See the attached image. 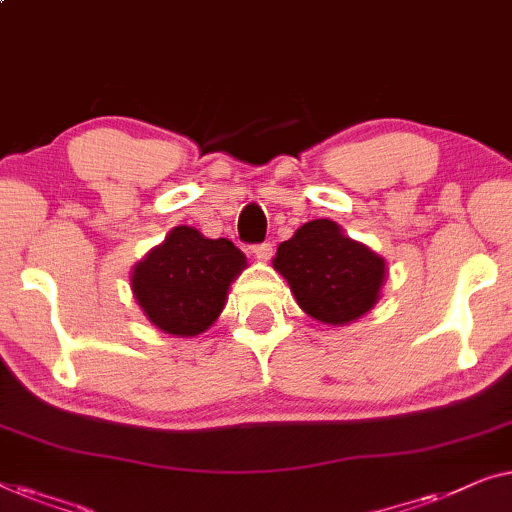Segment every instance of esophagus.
I'll return each mask as SVG.
<instances>
[{
  "mask_svg": "<svg viewBox=\"0 0 512 512\" xmlns=\"http://www.w3.org/2000/svg\"><path fill=\"white\" fill-rule=\"evenodd\" d=\"M250 250H253V255L257 259H262V262H266V259H269L271 253H273V246H271L269 241H264V243H255V246L250 248Z\"/></svg>",
  "mask_w": 512,
  "mask_h": 512,
  "instance_id": "1",
  "label": "esophagus"
}]
</instances>
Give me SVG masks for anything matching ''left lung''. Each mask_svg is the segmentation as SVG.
<instances>
[{"instance_id":"left-lung-1","label":"left lung","mask_w":512,"mask_h":512,"mask_svg":"<svg viewBox=\"0 0 512 512\" xmlns=\"http://www.w3.org/2000/svg\"><path fill=\"white\" fill-rule=\"evenodd\" d=\"M273 269L290 283L297 304L327 325H345L371 311L385 280V259L343 236L331 220L301 225L278 246Z\"/></svg>"}]
</instances>
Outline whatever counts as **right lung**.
I'll return each instance as SVG.
<instances>
[{
  "label": "right lung",
  "instance_id": "obj_1",
  "mask_svg": "<svg viewBox=\"0 0 512 512\" xmlns=\"http://www.w3.org/2000/svg\"><path fill=\"white\" fill-rule=\"evenodd\" d=\"M243 266L246 255L232 241L176 227L160 248L136 264L134 299L155 327L194 336L222 313L229 283Z\"/></svg>",
  "mask_w": 512,
  "mask_h": 512
}]
</instances>
